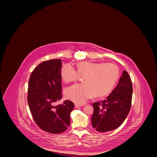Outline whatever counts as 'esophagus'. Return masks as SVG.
<instances>
[{
	"label": "esophagus",
	"mask_w": 157,
	"mask_h": 157,
	"mask_svg": "<svg viewBox=\"0 0 157 157\" xmlns=\"http://www.w3.org/2000/svg\"><path fill=\"white\" fill-rule=\"evenodd\" d=\"M75 108H79V107H81V106H82V105H79V104H75Z\"/></svg>",
	"instance_id": "1"
}]
</instances>
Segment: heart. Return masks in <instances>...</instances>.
Masks as SVG:
<instances>
[{"label": "heart", "instance_id": "1", "mask_svg": "<svg viewBox=\"0 0 157 157\" xmlns=\"http://www.w3.org/2000/svg\"><path fill=\"white\" fill-rule=\"evenodd\" d=\"M77 70L70 63L63 66L61 76L66 83L78 81L84 76V83L72 85L65 91L68 99L77 104H84L94 94L104 96L109 93L120 76L118 66L113 63L82 62L76 65Z\"/></svg>", "mask_w": 157, "mask_h": 157}]
</instances>
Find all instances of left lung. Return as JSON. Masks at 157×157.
Masks as SVG:
<instances>
[{"label":"left lung","mask_w":157,"mask_h":157,"mask_svg":"<svg viewBox=\"0 0 157 157\" xmlns=\"http://www.w3.org/2000/svg\"><path fill=\"white\" fill-rule=\"evenodd\" d=\"M132 83L124 71L119 83L109 96L101 102L93 104L92 127L98 132H108L119 127L130 111L132 97Z\"/></svg>","instance_id":"1"}]
</instances>
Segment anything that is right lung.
<instances>
[{"label": "right lung", "mask_w": 157, "mask_h": 157, "mask_svg": "<svg viewBox=\"0 0 157 157\" xmlns=\"http://www.w3.org/2000/svg\"><path fill=\"white\" fill-rule=\"evenodd\" d=\"M60 59L44 61L32 71L28 86L27 101L32 117L43 130L60 134L70 125V113L74 103L65 101L55 105L62 97Z\"/></svg>", "instance_id": "obj_1"}]
</instances>
